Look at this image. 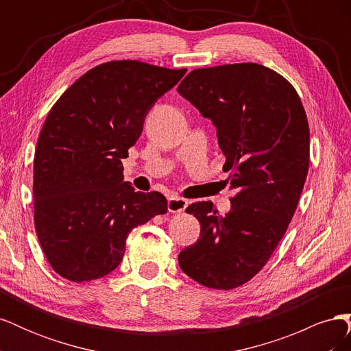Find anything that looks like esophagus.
<instances>
[{
    "label": "esophagus",
    "instance_id": "obj_1",
    "mask_svg": "<svg viewBox=\"0 0 351 351\" xmlns=\"http://www.w3.org/2000/svg\"><path fill=\"white\" fill-rule=\"evenodd\" d=\"M189 205V202L183 197H177V196H173L168 199V212H173V214H178V212H183Z\"/></svg>",
    "mask_w": 351,
    "mask_h": 351
}]
</instances>
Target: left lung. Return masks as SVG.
<instances>
[{
  "mask_svg": "<svg viewBox=\"0 0 351 351\" xmlns=\"http://www.w3.org/2000/svg\"><path fill=\"white\" fill-rule=\"evenodd\" d=\"M177 90L215 124L227 182L237 189L224 217L210 200L189 205L200 237L180 252L178 265L208 289H237L267 265L299 204L307 117L293 84L256 62L192 70Z\"/></svg>",
  "mask_w": 351,
  "mask_h": 351,
  "instance_id": "8db88e82",
  "label": "left lung"
}]
</instances>
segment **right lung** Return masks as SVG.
Here are the masks:
<instances>
[{"label": "right lung", "mask_w": 351, "mask_h": 351, "mask_svg": "<svg viewBox=\"0 0 351 351\" xmlns=\"http://www.w3.org/2000/svg\"><path fill=\"white\" fill-rule=\"evenodd\" d=\"M187 69L137 60L102 62L80 76L48 112L34 161L35 230L58 275L98 280L119 267L137 226L167 212L159 192H134L121 159L145 117Z\"/></svg>", "instance_id": "add662e5"}]
</instances>
